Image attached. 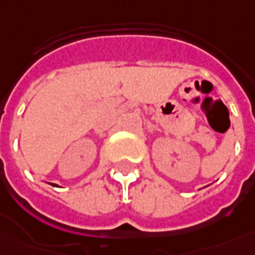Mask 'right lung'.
<instances>
[{"instance_id":"obj_1","label":"right lung","mask_w":255,"mask_h":255,"mask_svg":"<svg viewBox=\"0 0 255 255\" xmlns=\"http://www.w3.org/2000/svg\"><path fill=\"white\" fill-rule=\"evenodd\" d=\"M51 184H52V186H57V184H54V183H51Z\"/></svg>"}]
</instances>
